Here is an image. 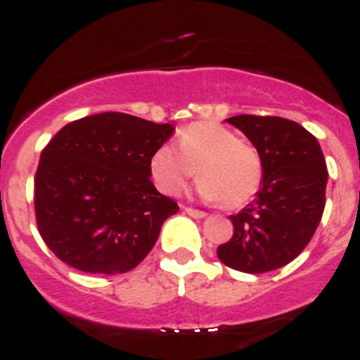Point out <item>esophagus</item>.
<instances>
[{
    "instance_id": "34e87169",
    "label": "esophagus",
    "mask_w": 360,
    "mask_h": 360,
    "mask_svg": "<svg viewBox=\"0 0 360 360\" xmlns=\"http://www.w3.org/2000/svg\"><path fill=\"white\" fill-rule=\"evenodd\" d=\"M184 212L187 213V215L194 217V219H205L206 213L201 212V210H194V208H188V206H184Z\"/></svg>"
}]
</instances>
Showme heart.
I'll return each instance as SVG.
<instances>
[{
	"label": "heart",
	"instance_id": "obj_1",
	"mask_svg": "<svg viewBox=\"0 0 360 360\" xmlns=\"http://www.w3.org/2000/svg\"><path fill=\"white\" fill-rule=\"evenodd\" d=\"M150 173L159 191L172 195L198 175L202 199L234 210L255 198L264 168L254 145L222 124L199 120L180 131L179 147L165 143L152 154Z\"/></svg>",
	"mask_w": 360,
	"mask_h": 360
}]
</instances>
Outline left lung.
<instances>
[{
  "instance_id": "8db88e82",
  "label": "left lung",
  "mask_w": 360,
  "mask_h": 360,
  "mask_svg": "<svg viewBox=\"0 0 360 360\" xmlns=\"http://www.w3.org/2000/svg\"><path fill=\"white\" fill-rule=\"evenodd\" d=\"M252 141L262 159L257 198L231 215L234 234L217 248L220 261L243 273L289 264L315 234L326 206L327 166L319 140L282 117L226 119Z\"/></svg>"
}]
</instances>
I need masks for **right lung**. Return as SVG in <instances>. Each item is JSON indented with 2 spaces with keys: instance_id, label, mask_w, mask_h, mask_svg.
I'll use <instances>...</instances> for the list:
<instances>
[{
  "instance_id": "obj_1",
  "label": "right lung",
  "mask_w": 360,
  "mask_h": 360,
  "mask_svg": "<svg viewBox=\"0 0 360 360\" xmlns=\"http://www.w3.org/2000/svg\"><path fill=\"white\" fill-rule=\"evenodd\" d=\"M120 112L66 124L40 155L34 176L38 231L63 262L85 273L136 268L179 205L150 181V158L173 134Z\"/></svg>"
}]
</instances>
